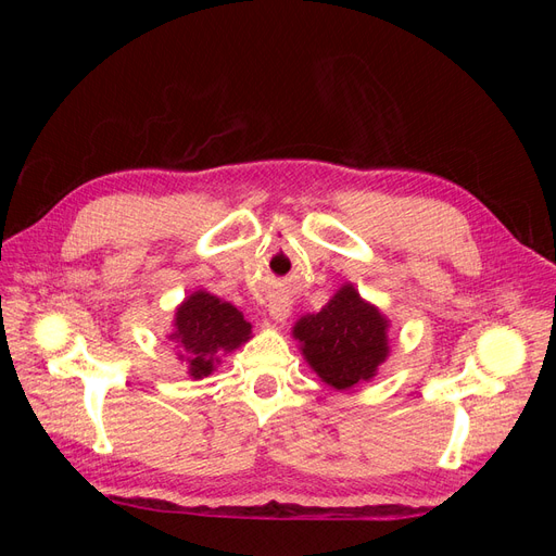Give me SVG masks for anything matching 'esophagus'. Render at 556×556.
Listing matches in <instances>:
<instances>
[{"instance_id":"1","label":"esophagus","mask_w":556,"mask_h":556,"mask_svg":"<svg viewBox=\"0 0 556 556\" xmlns=\"http://www.w3.org/2000/svg\"><path fill=\"white\" fill-rule=\"evenodd\" d=\"M292 313V304L288 296H274L271 301H268V315H271V319H276V323H285V319L290 317Z\"/></svg>"}]
</instances>
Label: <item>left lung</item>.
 Instances as JSON below:
<instances>
[{"label":"left lung","mask_w":556,"mask_h":556,"mask_svg":"<svg viewBox=\"0 0 556 556\" xmlns=\"http://www.w3.org/2000/svg\"><path fill=\"white\" fill-rule=\"evenodd\" d=\"M387 327L390 319L352 285H343L323 311L301 317L292 333L323 382L333 390H350L371 380L390 355Z\"/></svg>","instance_id":"left-lung-1"}]
</instances>
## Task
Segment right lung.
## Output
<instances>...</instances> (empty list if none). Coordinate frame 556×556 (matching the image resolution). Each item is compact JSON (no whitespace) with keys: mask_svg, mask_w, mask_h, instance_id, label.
<instances>
[{"mask_svg":"<svg viewBox=\"0 0 556 556\" xmlns=\"http://www.w3.org/2000/svg\"><path fill=\"white\" fill-rule=\"evenodd\" d=\"M252 325L227 301L197 290L176 308L169 339L180 348L178 357L188 359V374L199 380L213 374L225 352L237 350L250 339Z\"/></svg>","mask_w":556,"mask_h":556,"instance_id":"right-lung-1","label":"right lung"}]
</instances>
